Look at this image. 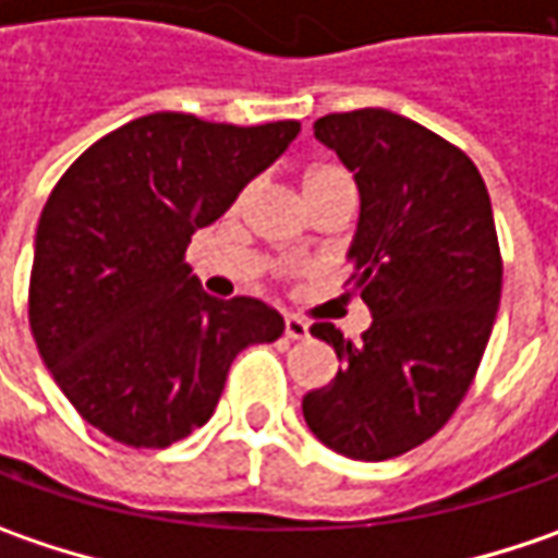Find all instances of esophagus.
<instances>
[{
	"label": "esophagus",
	"instance_id": "obj_1",
	"mask_svg": "<svg viewBox=\"0 0 558 558\" xmlns=\"http://www.w3.org/2000/svg\"><path fill=\"white\" fill-rule=\"evenodd\" d=\"M283 333H287V340H305L308 337V325H305L303 318H296V315H287L283 318Z\"/></svg>",
	"mask_w": 558,
	"mask_h": 558
}]
</instances>
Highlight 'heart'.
<instances>
[{
  "label": "heart",
  "instance_id": "heart-1",
  "mask_svg": "<svg viewBox=\"0 0 558 558\" xmlns=\"http://www.w3.org/2000/svg\"><path fill=\"white\" fill-rule=\"evenodd\" d=\"M333 183H350V174L337 165H315L308 168L303 178V193L322 190V186H333Z\"/></svg>",
  "mask_w": 558,
  "mask_h": 558
}]
</instances>
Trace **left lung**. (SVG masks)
Returning a JSON list of instances; mask_svg holds the SVG:
<instances>
[{
    "mask_svg": "<svg viewBox=\"0 0 558 558\" xmlns=\"http://www.w3.org/2000/svg\"><path fill=\"white\" fill-rule=\"evenodd\" d=\"M315 140L359 190L347 258L375 318L362 343L312 327L340 368L303 415L327 449L384 462L430 440L469 393L502 290L494 208L472 158L402 114H325Z\"/></svg>",
    "mask_w": 558,
    "mask_h": 558,
    "instance_id": "obj_1",
    "label": "left lung"
}]
</instances>
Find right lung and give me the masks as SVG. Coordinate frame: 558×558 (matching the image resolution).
Returning <instances> with one entry per match:
<instances>
[{
  "label": "right lung",
  "mask_w": 558,
  "mask_h": 558,
  "mask_svg": "<svg viewBox=\"0 0 558 558\" xmlns=\"http://www.w3.org/2000/svg\"><path fill=\"white\" fill-rule=\"evenodd\" d=\"M296 134L300 121L156 111L56 183L34 240L31 330L61 393L106 437L178 444L211 418L236 352L283 333L271 305L208 296L183 253Z\"/></svg>",
  "instance_id": "add662e5"
}]
</instances>
